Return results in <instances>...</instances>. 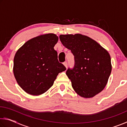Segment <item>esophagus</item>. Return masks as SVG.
Instances as JSON below:
<instances>
[{
    "label": "esophagus",
    "instance_id": "obj_1",
    "mask_svg": "<svg viewBox=\"0 0 127 127\" xmlns=\"http://www.w3.org/2000/svg\"><path fill=\"white\" fill-rule=\"evenodd\" d=\"M63 64H64V65L65 66V68H67V65H68L67 62H64V63H63Z\"/></svg>",
    "mask_w": 127,
    "mask_h": 127
}]
</instances>
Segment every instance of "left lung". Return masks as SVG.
I'll use <instances>...</instances> for the list:
<instances>
[{"instance_id": "left-lung-1", "label": "left lung", "mask_w": 127, "mask_h": 127, "mask_svg": "<svg viewBox=\"0 0 127 127\" xmlns=\"http://www.w3.org/2000/svg\"><path fill=\"white\" fill-rule=\"evenodd\" d=\"M62 44L74 57V65L66 74L74 91L81 97L91 98L101 92L108 81L112 66L107 51L87 36L61 35Z\"/></svg>"}]
</instances>
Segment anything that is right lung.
<instances>
[{
	"label": "right lung",
	"instance_id": "obj_1",
	"mask_svg": "<svg viewBox=\"0 0 127 127\" xmlns=\"http://www.w3.org/2000/svg\"><path fill=\"white\" fill-rule=\"evenodd\" d=\"M58 41L55 34H44L27 41L17 50L13 61L14 76L27 94L38 96L45 93L59 73L66 70L54 49Z\"/></svg>",
	"mask_w": 127,
	"mask_h": 127
}]
</instances>
